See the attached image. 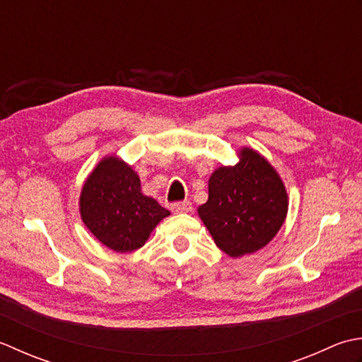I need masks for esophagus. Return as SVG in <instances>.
<instances>
[{
  "label": "esophagus",
  "mask_w": 362,
  "mask_h": 362,
  "mask_svg": "<svg viewBox=\"0 0 362 362\" xmlns=\"http://www.w3.org/2000/svg\"><path fill=\"white\" fill-rule=\"evenodd\" d=\"M172 211H173L175 214H186V212L192 211V203H190L189 200L175 203V204H172Z\"/></svg>",
  "instance_id": "esophagus-1"
}]
</instances>
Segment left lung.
Here are the masks:
<instances>
[{
  "mask_svg": "<svg viewBox=\"0 0 362 362\" xmlns=\"http://www.w3.org/2000/svg\"><path fill=\"white\" fill-rule=\"evenodd\" d=\"M208 202L198 216L216 245L231 257L267 245L283 226L287 192L276 170L252 148L239 150V162L214 170Z\"/></svg>",
  "mask_w": 362,
  "mask_h": 362,
  "instance_id": "1",
  "label": "left lung"
}]
</instances>
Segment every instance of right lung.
I'll use <instances>...</instances> for the list:
<instances>
[{
    "mask_svg": "<svg viewBox=\"0 0 362 362\" xmlns=\"http://www.w3.org/2000/svg\"><path fill=\"white\" fill-rule=\"evenodd\" d=\"M79 212L95 238L117 253L142 247L160 220L170 216L154 198L142 194L139 175L115 156L101 159L88 175Z\"/></svg>",
    "mask_w": 362,
    "mask_h": 362,
    "instance_id": "obj_1",
    "label": "right lung"
}]
</instances>
